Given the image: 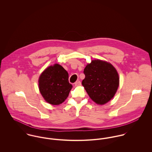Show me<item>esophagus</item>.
<instances>
[{"mask_svg":"<svg viewBox=\"0 0 152 152\" xmlns=\"http://www.w3.org/2000/svg\"><path fill=\"white\" fill-rule=\"evenodd\" d=\"M81 85V83L80 81H78L75 83V87H78V86H80Z\"/></svg>","mask_w":152,"mask_h":152,"instance_id":"esophagus-1","label":"esophagus"}]
</instances>
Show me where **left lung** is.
<instances>
[{
  "label": "left lung",
  "instance_id": "obj_1",
  "mask_svg": "<svg viewBox=\"0 0 152 152\" xmlns=\"http://www.w3.org/2000/svg\"><path fill=\"white\" fill-rule=\"evenodd\" d=\"M82 81L90 98L98 105H104L115 96L119 85V77L112 64L99 59L88 63Z\"/></svg>",
  "mask_w": 152,
  "mask_h": 152
}]
</instances>
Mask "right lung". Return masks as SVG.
<instances>
[{
    "label": "right lung",
    "instance_id": "right-lung-1",
    "mask_svg": "<svg viewBox=\"0 0 152 152\" xmlns=\"http://www.w3.org/2000/svg\"><path fill=\"white\" fill-rule=\"evenodd\" d=\"M38 83L44 100L53 105L64 102L72 88L68 81V73L58 64L47 67L40 74Z\"/></svg>",
    "mask_w": 152,
    "mask_h": 152
}]
</instances>
